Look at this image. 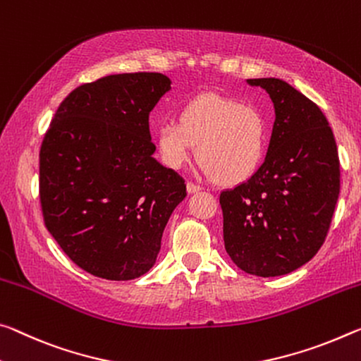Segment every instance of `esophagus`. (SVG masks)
<instances>
[{"label":"esophagus","mask_w":361,"mask_h":361,"mask_svg":"<svg viewBox=\"0 0 361 361\" xmlns=\"http://www.w3.org/2000/svg\"><path fill=\"white\" fill-rule=\"evenodd\" d=\"M186 191L190 192V194L197 192V191H201V186L194 185V183H191V181H188V183H186Z\"/></svg>","instance_id":"esophagus-1"}]
</instances>
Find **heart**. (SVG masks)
Wrapping results in <instances>:
<instances>
[{"mask_svg": "<svg viewBox=\"0 0 361 361\" xmlns=\"http://www.w3.org/2000/svg\"><path fill=\"white\" fill-rule=\"evenodd\" d=\"M197 145L202 170L221 185H238L259 170L267 125L255 107L215 93L199 94L156 130V149L169 169L190 162Z\"/></svg>", "mask_w": 361, "mask_h": 361, "instance_id": "heart-1", "label": "heart"}]
</instances>
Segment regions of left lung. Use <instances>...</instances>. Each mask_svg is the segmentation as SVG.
Returning a JSON list of instances; mask_svg holds the SVG:
<instances>
[{
  "label": "left lung",
  "mask_w": 361,
  "mask_h": 361,
  "mask_svg": "<svg viewBox=\"0 0 361 361\" xmlns=\"http://www.w3.org/2000/svg\"><path fill=\"white\" fill-rule=\"evenodd\" d=\"M274 106L265 162L250 178L221 191L223 239L231 260L255 276H281L322 247L341 190V164L328 118L279 78H249Z\"/></svg>",
  "instance_id": "obj_1"
}]
</instances>
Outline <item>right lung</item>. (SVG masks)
<instances>
[{
    "label": "right lung",
    "mask_w": 361,
    "mask_h": 361,
    "mask_svg": "<svg viewBox=\"0 0 361 361\" xmlns=\"http://www.w3.org/2000/svg\"><path fill=\"white\" fill-rule=\"evenodd\" d=\"M170 90L157 72L83 83L61 102L39 147V202L75 265L128 281L151 270L185 180L152 157L149 112Z\"/></svg>",
    "instance_id": "obj_1"
}]
</instances>
